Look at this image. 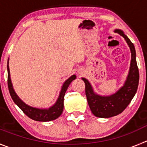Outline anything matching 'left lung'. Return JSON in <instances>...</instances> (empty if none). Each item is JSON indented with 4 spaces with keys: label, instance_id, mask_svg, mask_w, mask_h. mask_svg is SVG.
I'll use <instances>...</instances> for the list:
<instances>
[{
    "label": "left lung",
    "instance_id": "1",
    "mask_svg": "<svg viewBox=\"0 0 147 147\" xmlns=\"http://www.w3.org/2000/svg\"><path fill=\"white\" fill-rule=\"evenodd\" d=\"M115 32L124 38L131 52L129 72L123 86L115 94L104 96L95 94L88 80L82 78L86 84V95L90 110L96 117L103 118L114 117L125 110L135 96L139 81V72L137 67L134 45L121 30L117 29L115 30Z\"/></svg>",
    "mask_w": 147,
    "mask_h": 147
}]
</instances>
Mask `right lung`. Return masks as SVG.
<instances>
[{
  "label": "right lung",
  "mask_w": 147,
  "mask_h": 147,
  "mask_svg": "<svg viewBox=\"0 0 147 147\" xmlns=\"http://www.w3.org/2000/svg\"><path fill=\"white\" fill-rule=\"evenodd\" d=\"M7 70H8V87H9V93L11 96L12 99L14 101V103L17 105L20 109L22 110V112L25 114L27 116H28L30 118L35 121L40 122H48L51 121V120H56L58 118L60 115H61L64 109V98L65 93L67 91V88L69 87V84L72 83V80H74L76 78V75H73L68 78L67 80L64 83L62 87H61V91H60L59 96L58 99L57 100L56 103L52 107H49V109H38V108L32 107L29 105H26L25 103L23 102L19 96L16 95L14 90L13 88L11 80L10 77V71H9V60L7 63Z\"/></svg>",
  "instance_id": "add662e5"
}]
</instances>
